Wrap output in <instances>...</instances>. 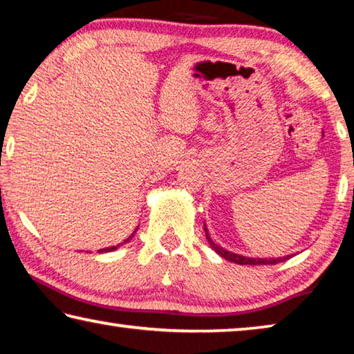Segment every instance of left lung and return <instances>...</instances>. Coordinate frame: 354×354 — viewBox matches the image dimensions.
Segmentation results:
<instances>
[{"mask_svg":"<svg viewBox=\"0 0 354 354\" xmlns=\"http://www.w3.org/2000/svg\"><path fill=\"white\" fill-rule=\"evenodd\" d=\"M205 232H206V239L211 247L214 248L215 253H218L223 259L226 261H231V262H236V263H241V266H272V263H279V262H284L286 259H289L290 256H284V257H266V259H262V257H247V256H241V254H236V253H231V251H226L225 248L218 247L217 243H215L211 236H209L207 232V227L205 225Z\"/></svg>","mask_w":354,"mask_h":354,"instance_id":"left-lung-1","label":"left lung"}]
</instances>
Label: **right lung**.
Returning <instances> with one entry per match:
<instances>
[{
	"label": "right lung",
	"mask_w": 354,
	"mask_h": 354,
	"mask_svg": "<svg viewBox=\"0 0 354 354\" xmlns=\"http://www.w3.org/2000/svg\"><path fill=\"white\" fill-rule=\"evenodd\" d=\"M136 231H137V227H136ZM136 231L133 232V234H131L128 239H127V241H124L123 243H127V242H129L131 241V239H133L134 237V234H136ZM120 247V245H115V247H109V248H103V250H100L98 251V253H109V251H113V250H117Z\"/></svg>",
	"instance_id": "obj_1"
}]
</instances>
